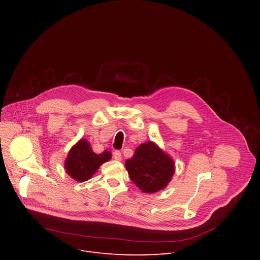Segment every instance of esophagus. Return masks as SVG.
<instances>
[{
	"label": "esophagus",
	"instance_id": "obj_1",
	"mask_svg": "<svg viewBox=\"0 0 260 260\" xmlns=\"http://www.w3.org/2000/svg\"><path fill=\"white\" fill-rule=\"evenodd\" d=\"M113 157H114V159L120 161V160H121V152H120V151H115V152L113 153Z\"/></svg>",
	"mask_w": 260,
	"mask_h": 260
}]
</instances>
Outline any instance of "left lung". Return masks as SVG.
Wrapping results in <instances>:
<instances>
[{
  "label": "left lung",
  "mask_w": 260,
  "mask_h": 260,
  "mask_svg": "<svg viewBox=\"0 0 260 260\" xmlns=\"http://www.w3.org/2000/svg\"><path fill=\"white\" fill-rule=\"evenodd\" d=\"M132 181L145 193L164 189L175 173V164L153 142L141 144L132 158L125 160Z\"/></svg>",
  "instance_id": "1"
}]
</instances>
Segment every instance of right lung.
<instances>
[{
    "mask_svg": "<svg viewBox=\"0 0 260 260\" xmlns=\"http://www.w3.org/2000/svg\"><path fill=\"white\" fill-rule=\"evenodd\" d=\"M110 151L96 154L92 151L87 140L81 139L74 145L64 160V169L69 176L78 182L87 181L95 174L101 165L111 159Z\"/></svg>",
    "mask_w": 260,
    "mask_h": 260,
    "instance_id": "obj_1",
    "label": "right lung"
}]
</instances>
